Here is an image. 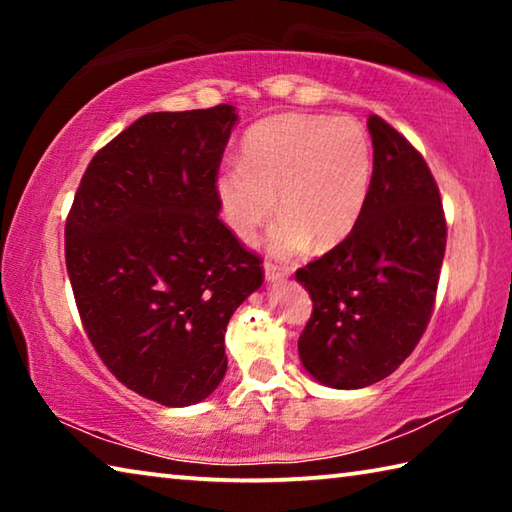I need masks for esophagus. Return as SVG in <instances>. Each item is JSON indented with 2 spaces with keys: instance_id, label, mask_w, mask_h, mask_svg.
Here are the masks:
<instances>
[{
  "instance_id": "obj_1",
  "label": "esophagus",
  "mask_w": 512,
  "mask_h": 512,
  "mask_svg": "<svg viewBox=\"0 0 512 512\" xmlns=\"http://www.w3.org/2000/svg\"><path fill=\"white\" fill-rule=\"evenodd\" d=\"M291 273L289 266H282V264H275V262H266L264 264V275L268 282H277L282 280V277H287Z\"/></svg>"
}]
</instances>
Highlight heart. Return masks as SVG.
<instances>
[{
  "label": "heart",
  "mask_w": 512,
  "mask_h": 512,
  "mask_svg": "<svg viewBox=\"0 0 512 512\" xmlns=\"http://www.w3.org/2000/svg\"><path fill=\"white\" fill-rule=\"evenodd\" d=\"M370 142L350 117L284 112L255 126L241 140L239 164H223L214 187L223 219L239 239L277 212L268 237L273 253L339 246L357 225L370 189Z\"/></svg>",
  "instance_id": "1"
}]
</instances>
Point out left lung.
I'll list each match as a JSON object with an SVG mask.
<instances>
[{
	"instance_id": "8db88e82",
	"label": "left lung",
	"mask_w": 512,
	"mask_h": 512,
	"mask_svg": "<svg viewBox=\"0 0 512 512\" xmlns=\"http://www.w3.org/2000/svg\"><path fill=\"white\" fill-rule=\"evenodd\" d=\"M366 207L339 246L296 271L314 309L298 339L302 366L329 388H363L400 368L427 329L447 246L440 192L420 151L368 117Z\"/></svg>"
}]
</instances>
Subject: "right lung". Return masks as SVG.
<instances>
[{
  "mask_svg": "<svg viewBox=\"0 0 512 512\" xmlns=\"http://www.w3.org/2000/svg\"><path fill=\"white\" fill-rule=\"evenodd\" d=\"M237 112H149L90 160L65 223L69 282L94 350L162 406L205 400L228 370L225 327L262 259L219 219L216 173Z\"/></svg>",
  "mask_w": 512,
  "mask_h": 512,
  "instance_id": "add662e5",
  "label": "right lung"
}]
</instances>
